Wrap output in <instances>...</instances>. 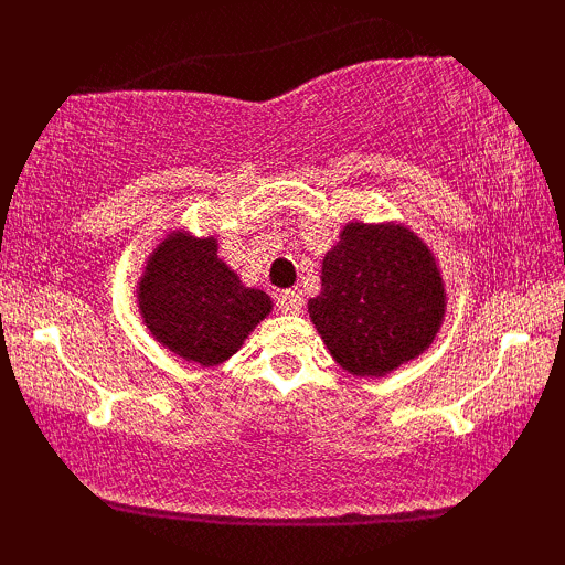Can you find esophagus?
<instances>
[{
  "mask_svg": "<svg viewBox=\"0 0 565 565\" xmlns=\"http://www.w3.org/2000/svg\"><path fill=\"white\" fill-rule=\"evenodd\" d=\"M280 308L285 313H300V308H303V296H300L298 290L280 292Z\"/></svg>",
  "mask_w": 565,
  "mask_h": 565,
  "instance_id": "1",
  "label": "esophagus"
}]
</instances>
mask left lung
<instances>
[{
    "label": "left lung",
    "instance_id": "obj_1",
    "mask_svg": "<svg viewBox=\"0 0 565 565\" xmlns=\"http://www.w3.org/2000/svg\"><path fill=\"white\" fill-rule=\"evenodd\" d=\"M445 280L435 252L404 223L350 221L321 265L308 313L334 362L385 377L424 354L443 329Z\"/></svg>",
    "mask_w": 565,
    "mask_h": 565
}]
</instances>
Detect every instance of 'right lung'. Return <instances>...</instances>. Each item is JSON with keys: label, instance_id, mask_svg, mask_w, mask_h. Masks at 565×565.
<instances>
[{"label": "right lung", "instance_id": "add662e5", "mask_svg": "<svg viewBox=\"0 0 565 565\" xmlns=\"http://www.w3.org/2000/svg\"><path fill=\"white\" fill-rule=\"evenodd\" d=\"M138 313L149 334L177 358L215 367L242 350L273 311V298L246 288L218 257V238L167 231L136 282Z\"/></svg>", "mask_w": 565, "mask_h": 565}]
</instances>
